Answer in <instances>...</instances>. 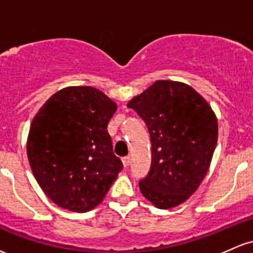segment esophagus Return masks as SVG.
<instances>
[{"label":"esophagus","instance_id":"34e87169","mask_svg":"<svg viewBox=\"0 0 253 253\" xmlns=\"http://www.w3.org/2000/svg\"><path fill=\"white\" fill-rule=\"evenodd\" d=\"M129 162H131V157L129 156H125L124 158H122V163H124L125 167H128Z\"/></svg>","mask_w":253,"mask_h":253}]
</instances>
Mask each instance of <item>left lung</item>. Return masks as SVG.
Returning <instances> with one entry per match:
<instances>
[{
  "mask_svg": "<svg viewBox=\"0 0 253 253\" xmlns=\"http://www.w3.org/2000/svg\"><path fill=\"white\" fill-rule=\"evenodd\" d=\"M127 107L145 121L151 140V167L140 192L158 209L190 198L209 170L217 143V119L190 85L157 80Z\"/></svg>",
  "mask_w": 253,
  "mask_h": 253,
  "instance_id": "obj_1",
  "label": "left lung"
}]
</instances>
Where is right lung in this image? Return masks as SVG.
Here are the masks:
<instances>
[{
	"mask_svg": "<svg viewBox=\"0 0 253 253\" xmlns=\"http://www.w3.org/2000/svg\"><path fill=\"white\" fill-rule=\"evenodd\" d=\"M116 109L95 87L69 86L50 97L33 118L26 146L30 166L60 208L90 211L124 168L107 131Z\"/></svg>",
	"mask_w": 253,
	"mask_h": 253,
	"instance_id": "1",
	"label": "right lung"
}]
</instances>
